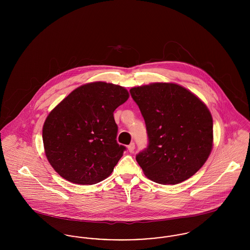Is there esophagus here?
<instances>
[{"label":"esophagus","mask_w":250,"mask_h":250,"mask_svg":"<svg viewBox=\"0 0 250 250\" xmlns=\"http://www.w3.org/2000/svg\"><path fill=\"white\" fill-rule=\"evenodd\" d=\"M127 149L129 151V153H133L134 150H135V143H131L128 146H127Z\"/></svg>","instance_id":"1"}]
</instances>
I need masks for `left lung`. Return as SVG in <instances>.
Returning <instances> with one entry per match:
<instances>
[{
	"label": "left lung",
	"mask_w": 250,
	"mask_h": 250,
	"mask_svg": "<svg viewBox=\"0 0 250 250\" xmlns=\"http://www.w3.org/2000/svg\"><path fill=\"white\" fill-rule=\"evenodd\" d=\"M149 139L136 156L147 178L176 185L194 175L213 148V118L202 100L176 83H155L133 87Z\"/></svg>",
	"instance_id": "8db88e82"
}]
</instances>
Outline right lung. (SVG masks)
<instances>
[{
  "mask_svg": "<svg viewBox=\"0 0 250 250\" xmlns=\"http://www.w3.org/2000/svg\"><path fill=\"white\" fill-rule=\"evenodd\" d=\"M128 97L120 85L95 82L75 89L49 112L42 138L60 176L84 186L110 175L125 150L116 142L113 112Z\"/></svg>",
  "mask_w": 250,
  "mask_h": 250,
  "instance_id": "1",
  "label": "right lung"
}]
</instances>
